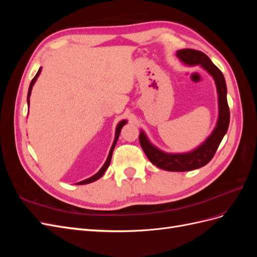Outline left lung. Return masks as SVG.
Segmentation results:
<instances>
[{
  "mask_svg": "<svg viewBox=\"0 0 257 257\" xmlns=\"http://www.w3.org/2000/svg\"><path fill=\"white\" fill-rule=\"evenodd\" d=\"M177 57L184 64L190 66L200 65L214 79L217 100H219V118L216 126L206 141L196 149L186 153H166L153 146L144 131L139 134V143L147 158L157 167L168 172H189L207 165L211 161L219 148L229 125V108L226 97V82L222 72L217 68L204 52L194 49H181L177 51Z\"/></svg>",
  "mask_w": 257,
  "mask_h": 257,
  "instance_id": "left-lung-1",
  "label": "left lung"
}]
</instances>
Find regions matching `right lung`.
<instances>
[{"instance_id": "1", "label": "right lung", "mask_w": 257, "mask_h": 257, "mask_svg": "<svg viewBox=\"0 0 257 257\" xmlns=\"http://www.w3.org/2000/svg\"><path fill=\"white\" fill-rule=\"evenodd\" d=\"M41 71H42V68L38 69L37 74L35 75V77H34V78L32 79V81H31V83H30L29 91H28V105L30 104V95H31V91H32V87L34 85V83H35V81H36V79H37V77L40 76ZM126 122H127L126 120H122V121H120V122L118 123V125H116L114 141H113V144H112V146H111V149H110V151H109V154H108V158H107V160H106V162H105V164L103 165V167L100 168V169L98 170V173H96L94 176H92V177H90V178H88V179H85V180L80 181V182L76 183V184H88V183H91V182H94V181H96V180H97V179H99L100 177H102V176L104 175V173H105L106 170H107L108 166H109V164H110L111 157H112V152H113V149H114V146H115L116 142H118V138H119V135H120V132H121L122 127H123L124 125H125Z\"/></svg>"}]
</instances>
